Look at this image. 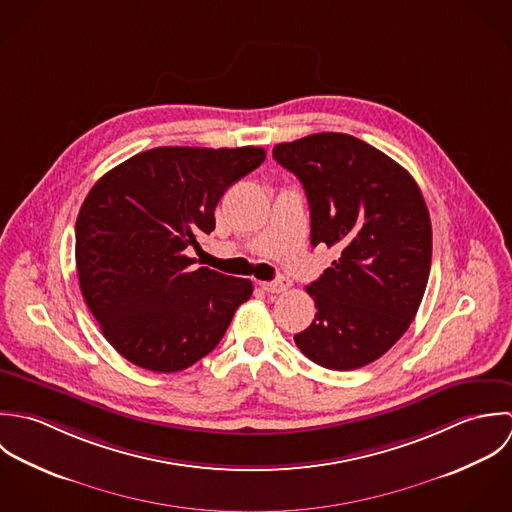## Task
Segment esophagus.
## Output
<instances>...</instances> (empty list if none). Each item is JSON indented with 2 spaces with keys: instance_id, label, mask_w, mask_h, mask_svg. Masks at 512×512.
<instances>
[{
  "instance_id": "obj_1",
  "label": "esophagus",
  "mask_w": 512,
  "mask_h": 512,
  "mask_svg": "<svg viewBox=\"0 0 512 512\" xmlns=\"http://www.w3.org/2000/svg\"><path fill=\"white\" fill-rule=\"evenodd\" d=\"M289 287H291V281L287 277H279L277 281H271V283H261V289L271 295L285 293V291H289Z\"/></svg>"
}]
</instances>
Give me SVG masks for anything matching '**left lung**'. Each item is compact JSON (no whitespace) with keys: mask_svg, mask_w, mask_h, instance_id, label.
I'll list each match as a JSON object with an SVG mask.
<instances>
[{"mask_svg":"<svg viewBox=\"0 0 512 512\" xmlns=\"http://www.w3.org/2000/svg\"><path fill=\"white\" fill-rule=\"evenodd\" d=\"M273 158L307 192L310 243L340 249L307 287L316 314L295 342L322 368H362L404 336L423 299L431 267L425 200L408 170L350 134L283 142Z\"/></svg>","mask_w":512,"mask_h":512,"instance_id":"obj_1","label":"left lung"}]
</instances>
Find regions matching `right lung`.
<instances>
[{
	"instance_id": "right-lung-1",
	"label": "right lung",
	"mask_w": 512,
	"mask_h": 512,
	"mask_svg": "<svg viewBox=\"0 0 512 512\" xmlns=\"http://www.w3.org/2000/svg\"><path fill=\"white\" fill-rule=\"evenodd\" d=\"M263 160L257 146H162L93 186L75 225L79 285L104 338L128 362L164 374L190 368L249 301V279L196 269L186 251L215 229L225 190Z\"/></svg>"
}]
</instances>
